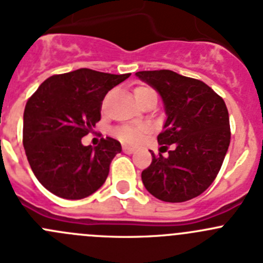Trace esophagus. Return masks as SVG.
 Masks as SVG:
<instances>
[{"label": "esophagus", "mask_w": 263, "mask_h": 263, "mask_svg": "<svg viewBox=\"0 0 263 263\" xmlns=\"http://www.w3.org/2000/svg\"><path fill=\"white\" fill-rule=\"evenodd\" d=\"M122 150H124L125 154H133L134 151H136V148L130 147V146H124V147H122Z\"/></svg>", "instance_id": "1"}]
</instances>
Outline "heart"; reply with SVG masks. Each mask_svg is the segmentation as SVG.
<instances>
[{"label": "heart", "mask_w": 263, "mask_h": 263, "mask_svg": "<svg viewBox=\"0 0 263 263\" xmlns=\"http://www.w3.org/2000/svg\"><path fill=\"white\" fill-rule=\"evenodd\" d=\"M151 92H154L153 88L147 87V86H138L134 90V96H136L137 102L139 103L142 99L146 98ZM144 133H146V127L144 126L124 125V126H120L119 129H116V136L119 137L122 142H126V143H138Z\"/></svg>", "instance_id": "1"}]
</instances>
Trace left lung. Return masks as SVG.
Returning a JSON list of instances; mask_svg holds the SVG:
<instances>
[{
    "label": "left lung",
    "instance_id": "obj_1",
    "mask_svg": "<svg viewBox=\"0 0 263 263\" xmlns=\"http://www.w3.org/2000/svg\"><path fill=\"white\" fill-rule=\"evenodd\" d=\"M136 76L160 93L167 121L158 142L173 150L153 155L142 172L144 187L160 201L185 202L213 184L231 141L224 100L199 79L172 70L138 71Z\"/></svg>",
    "mask_w": 263,
    "mask_h": 263
}]
</instances>
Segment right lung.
<instances>
[{"instance_id":"1","label":"right lung","mask_w":263,"mask_h":263,"mask_svg":"<svg viewBox=\"0 0 263 263\" xmlns=\"http://www.w3.org/2000/svg\"><path fill=\"white\" fill-rule=\"evenodd\" d=\"M130 74L78 69L45 79L27 100L23 146L39 182L65 199L91 196L105 182L119 141L102 138L83 146L82 138L102 117L103 99Z\"/></svg>"}]
</instances>
